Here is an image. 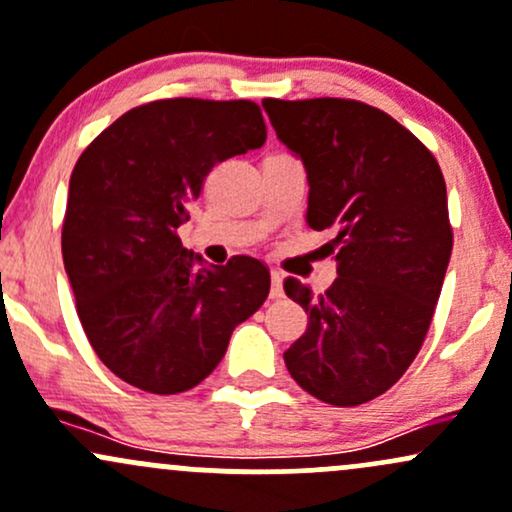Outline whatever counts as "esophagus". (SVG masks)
<instances>
[{"mask_svg": "<svg viewBox=\"0 0 512 512\" xmlns=\"http://www.w3.org/2000/svg\"><path fill=\"white\" fill-rule=\"evenodd\" d=\"M272 299H282L284 296V277L279 272H272V289H269Z\"/></svg>", "mask_w": 512, "mask_h": 512, "instance_id": "obj_1", "label": "esophagus"}]
</instances>
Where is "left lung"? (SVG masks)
Instances as JSON below:
<instances>
[{"label": "left lung", "mask_w": 512, "mask_h": 512, "mask_svg": "<svg viewBox=\"0 0 512 512\" xmlns=\"http://www.w3.org/2000/svg\"><path fill=\"white\" fill-rule=\"evenodd\" d=\"M269 121L308 177L306 221L330 230L338 279L325 294L286 279L308 330L284 362L330 406H359L411 367L452 255L440 165L411 131L352 99H265Z\"/></svg>", "instance_id": "8db88e82"}]
</instances>
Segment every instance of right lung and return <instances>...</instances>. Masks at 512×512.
I'll use <instances>...</instances> for the list:
<instances>
[{
  "label": "right lung",
  "mask_w": 512,
  "mask_h": 512,
  "mask_svg": "<svg viewBox=\"0 0 512 512\" xmlns=\"http://www.w3.org/2000/svg\"><path fill=\"white\" fill-rule=\"evenodd\" d=\"M265 138L252 101L160 99L126 111L77 160L65 272L89 345L126 384L162 396L194 389L265 303L262 262L206 265L177 235L213 165Z\"/></svg>",
  "instance_id": "obj_1"
}]
</instances>
